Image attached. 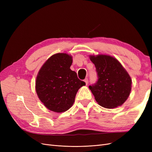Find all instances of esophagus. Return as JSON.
Segmentation results:
<instances>
[{
  "instance_id": "34e87169",
  "label": "esophagus",
  "mask_w": 152,
  "mask_h": 152,
  "mask_svg": "<svg viewBox=\"0 0 152 152\" xmlns=\"http://www.w3.org/2000/svg\"><path fill=\"white\" fill-rule=\"evenodd\" d=\"M84 82H85V83H86V85L88 84V79H87V78H86V79H84Z\"/></svg>"
}]
</instances>
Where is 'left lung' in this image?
Masks as SVG:
<instances>
[{
    "instance_id": "obj_1",
    "label": "left lung",
    "mask_w": 152,
    "mask_h": 152,
    "mask_svg": "<svg viewBox=\"0 0 152 152\" xmlns=\"http://www.w3.org/2000/svg\"><path fill=\"white\" fill-rule=\"evenodd\" d=\"M97 72L96 83L89 86L97 103L106 108H114L126 102L131 91L132 80L117 59L108 55H90Z\"/></svg>"
}]
</instances>
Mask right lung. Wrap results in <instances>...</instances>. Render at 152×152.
Wrapping results in <instances>:
<instances>
[{
    "label": "right lung",
    "instance_id": "right-lung-1",
    "mask_svg": "<svg viewBox=\"0 0 152 152\" xmlns=\"http://www.w3.org/2000/svg\"><path fill=\"white\" fill-rule=\"evenodd\" d=\"M72 61L70 55L55 54L44 63L37 76V94L45 107L53 112L61 113L70 108L78 90L86 85L70 68Z\"/></svg>",
    "mask_w": 152,
    "mask_h": 152
}]
</instances>
